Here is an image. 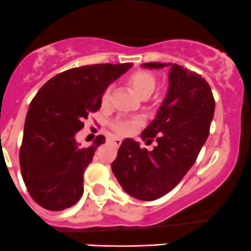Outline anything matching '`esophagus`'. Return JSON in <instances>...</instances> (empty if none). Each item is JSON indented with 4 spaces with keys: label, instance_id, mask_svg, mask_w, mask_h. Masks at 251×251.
Segmentation results:
<instances>
[{
    "label": "esophagus",
    "instance_id": "34e87169",
    "mask_svg": "<svg viewBox=\"0 0 251 251\" xmlns=\"http://www.w3.org/2000/svg\"><path fill=\"white\" fill-rule=\"evenodd\" d=\"M112 144H114L116 147H118L121 144H122V140L118 139V137H115V139H112Z\"/></svg>",
    "mask_w": 251,
    "mask_h": 251
}]
</instances>
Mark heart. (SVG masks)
<instances>
[{
  "label": "heart",
  "instance_id": "1",
  "mask_svg": "<svg viewBox=\"0 0 251 251\" xmlns=\"http://www.w3.org/2000/svg\"><path fill=\"white\" fill-rule=\"evenodd\" d=\"M129 83L137 96L144 98V97H150L155 90L157 77L150 72L139 71L129 77ZM110 94H111V87H107L101 96V103L107 104V101L110 100ZM142 123H144V120L141 117L120 118L112 123V128L118 135L126 136L133 134L140 126H142Z\"/></svg>",
  "mask_w": 251,
  "mask_h": 251
}]
</instances>
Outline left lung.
Returning <instances> with one entry per match:
<instances>
[{
    "mask_svg": "<svg viewBox=\"0 0 251 251\" xmlns=\"http://www.w3.org/2000/svg\"><path fill=\"white\" fill-rule=\"evenodd\" d=\"M142 67H169V90L155 118L141 139L155 140L152 151L133 139L123 140L111 169L126 194L153 201L174 189L195 163L209 134L215 101L208 82L176 63L150 62Z\"/></svg>",
    "mask_w": 251,
    "mask_h": 251,
    "instance_id": "obj_1",
    "label": "left lung"
}]
</instances>
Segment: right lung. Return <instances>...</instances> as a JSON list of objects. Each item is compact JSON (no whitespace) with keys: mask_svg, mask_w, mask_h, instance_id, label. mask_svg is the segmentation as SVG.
<instances>
[{"mask_svg":"<svg viewBox=\"0 0 251 251\" xmlns=\"http://www.w3.org/2000/svg\"><path fill=\"white\" fill-rule=\"evenodd\" d=\"M131 63L92 64L51 77L31 101L20 147V169L29 195L43 208L63 211L83 194V172L96 150L105 142L97 136L80 147L75 135L83 120L101 106V96Z\"/></svg>","mask_w":251,"mask_h":251,"instance_id":"obj_1","label":"right lung"}]
</instances>
